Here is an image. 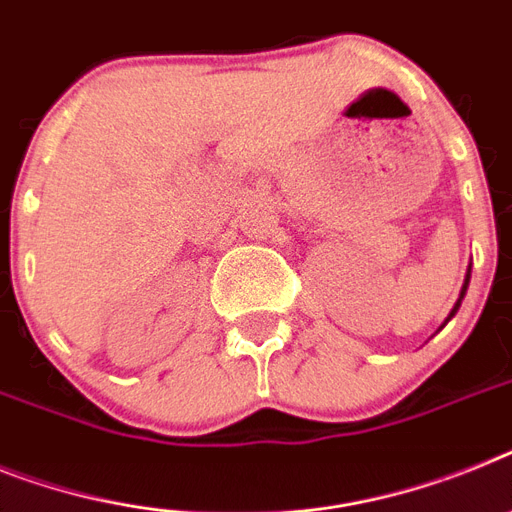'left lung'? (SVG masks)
I'll use <instances>...</instances> for the list:
<instances>
[{
  "label": "left lung",
  "mask_w": 512,
  "mask_h": 512,
  "mask_svg": "<svg viewBox=\"0 0 512 512\" xmlns=\"http://www.w3.org/2000/svg\"><path fill=\"white\" fill-rule=\"evenodd\" d=\"M468 281H471V265H468V270H466V281H463V289H461V296H458V302L453 304V309H450V315H448V320H453L455 317V312H458V307H461V302H463V296H466V289H468ZM445 320V322H448Z\"/></svg>",
  "instance_id": "8db88e82"
}]
</instances>
